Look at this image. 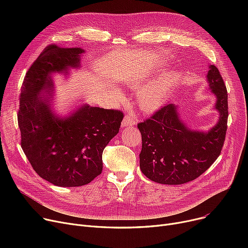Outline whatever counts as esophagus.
Returning <instances> with one entry per match:
<instances>
[{
  "label": "esophagus",
  "instance_id": "34e87169",
  "mask_svg": "<svg viewBox=\"0 0 248 248\" xmlns=\"http://www.w3.org/2000/svg\"><path fill=\"white\" fill-rule=\"evenodd\" d=\"M136 115L134 113H127L122 123V126H128V125H134L136 124Z\"/></svg>",
  "mask_w": 248,
  "mask_h": 248
}]
</instances>
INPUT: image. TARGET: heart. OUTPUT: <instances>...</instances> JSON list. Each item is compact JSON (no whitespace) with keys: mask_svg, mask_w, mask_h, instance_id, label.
<instances>
[{"mask_svg":"<svg viewBox=\"0 0 248 248\" xmlns=\"http://www.w3.org/2000/svg\"><path fill=\"white\" fill-rule=\"evenodd\" d=\"M179 81V74L175 71L169 72L155 81L140 93V107L147 111H152L160 108L168 95ZM121 95V93H117Z\"/></svg>","mask_w":248,"mask_h":248,"instance_id":"heart-1","label":"heart"}]
</instances>
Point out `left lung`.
<instances>
[{"label": "left lung", "mask_w": 248, "mask_h": 248, "mask_svg": "<svg viewBox=\"0 0 248 248\" xmlns=\"http://www.w3.org/2000/svg\"><path fill=\"white\" fill-rule=\"evenodd\" d=\"M207 80L219 111L218 123L209 132L189 129L173 103L138 124L141 134L140 167L150 180L166 185L185 184L202 175L219 157L227 131L228 94L215 65L209 66Z\"/></svg>", "instance_id": "1"}]
</instances>
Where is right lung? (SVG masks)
I'll return each mask as SVG.
<instances>
[{"label":"right lung","instance_id":"obj_1","mask_svg":"<svg viewBox=\"0 0 248 248\" xmlns=\"http://www.w3.org/2000/svg\"><path fill=\"white\" fill-rule=\"evenodd\" d=\"M83 52L47 46L26 73L20 94L21 147L34 171L60 187L83 186L101 174L102 152L124 119L119 109L87 104L64 119L51 111L52 73L79 67Z\"/></svg>","mask_w":248,"mask_h":248}]
</instances>
